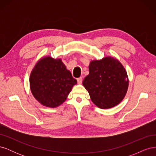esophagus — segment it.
<instances>
[{
  "instance_id": "34e87169",
  "label": "esophagus",
  "mask_w": 156,
  "mask_h": 156,
  "mask_svg": "<svg viewBox=\"0 0 156 156\" xmlns=\"http://www.w3.org/2000/svg\"><path fill=\"white\" fill-rule=\"evenodd\" d=\"M77 83L78 84H81L82 83V81H83V79H82V77H79L77 78Z\"/></svg>"
}]
</instances>
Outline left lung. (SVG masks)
Returning <instances> with one entry per match:
<instances>
[{
    "label": "left lung",
    "mask_w": 156,
    "mask_h": 156,
    "mask_svg": "<svg viewBox=\"0 0 156 156\" xmlns=\"http://www.w3.org/2000/svg\"><path fill=\"white\" fill-rule=\"evenodd\" d=\"M88 68L89 74L84 79L83 85L92 101L102 109L119 104L126 96L129 84L127 72L120 61L107 56L91 61Z\"/></svg>",
    "instance_id": "8db88e82"
}]
</instances>
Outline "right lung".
I'll list each match as a JSON object with an SVG mask.
<instances>
[{"label":"right lung","mask_w":156,"mask_h":156,"mask_svg":"<svg viewBox=\"0 0 156 156\" xmlns=\"http://www.w3.org/2000/svg\"><path fill=\"white\" fill-rule=\"evenodd\" d=\"M77 83L62 60L51 56L41 58L30 75L32 95L41 105L50 108L62 104Z\"/></svg>","instance_id":"add662e5"}]
</instances>
